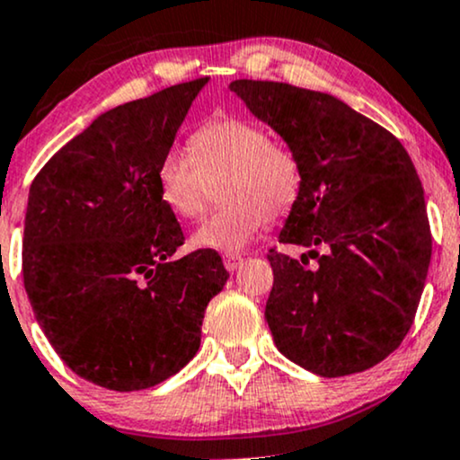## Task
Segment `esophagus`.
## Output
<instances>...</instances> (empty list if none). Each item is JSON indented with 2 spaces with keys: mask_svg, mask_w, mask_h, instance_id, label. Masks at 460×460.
Instances as JSON below:
<instances>
[{
  "mask_svg": "<svg viewBox=\"0 0 460 460\" xmlns=\"http://www.w3.org/2000/svg\"><path fill=\"white\" fill-rule=\"evenodd\" d=\"M223 260H225V268H226V270H229V272L240 270V266H242V263H244V257H242V255H234V252H229V255H225Z\"/></svg>",
  "mask_w": 460,
  "mask_h": 460,
  "instance_id": "34e87169",
  "label": "esophagus"
}]
</instances>
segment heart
Segmentation results:
<instances>
[{
  "label": "heart",
  "mask_w": 460,
  "mask_h": 460,
  "mask_svg": "<svg viewBox=\"0 0 460 460\" xmlns=\"http://www.w3.org/2000/svg\"><path fill=\"white\" fill-rule=\"evenodd\" d=\"M190 155L168 151L157 164L155 181L162 203L179 218L205 212L212 188H218V212L194 229L192 246L237 252L266 220L292 212L303 190L298 155L246 119L214 120L190 138Z\"/></svg>",
  "instance_id": "1"
}]
</instances>
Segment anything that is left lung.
<instances>
[{"instance_id":"8db88e82","label":"left lung","mask_w":460,"mask_h":460,"mask_svg":"<svg viewBox=\"0 0 460 460\" xmlns=\"http://www.w3.org/2000/svg\"><path fill=\"white\" fill-rule=\"evenodd\" d=\"M229 88L303 168V190L279 242L307 252L268 257L274 285L266 322L274 344L326 378L374 367L413 324L430 263L424 188L409 153L332 94L255 79H235Z\"/></svg>"}]
</instances>
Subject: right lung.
Returning <instances> with one entry per match:
<instances>
[{
  "mask_svg": "<svg viewBox=\"0 0 460 460\" xmlns=\"http://www.w3.org/2000/svg\"><path fill=\"white\" fill-rule=\"evenodd\" d=\"M208 77L99 114L31 181L23 283L36 322L77 376L112 392L166 381L197 355L229 272L214 251L175 260L157 164Z\"/></svg>",
  "mask_w": 460,
  "mask_h": 460,
  "instance_id": "right-lung-1",
  "label": "right lung"
}]
</instances>
